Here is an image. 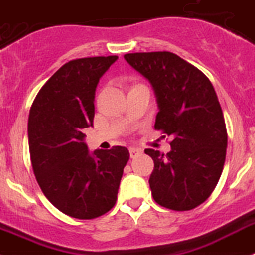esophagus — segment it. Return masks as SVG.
Returning <instances> with one entry per match:
<instances>
[{
    "instance_id": "1",
    "label": "esophagus",
    "mask_w": 255,
    "mask_h": 255,
    "mask_svg": "<svg viewBox=\"0 0 255 255\" xmlns=\"http://www.w3.org/2000/svg\"><path fill=\"white\" fill-rule=\"evenodd\" d=\"M129 152H130V157L134 158V157H136V156H139V154L142 153V149L134 148V147H131V148L129 149Z\"/></svg>"
}]
</instances>
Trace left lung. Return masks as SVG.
I'll list each match as a JSON object with an SVG mask.
<instances>
[{"instance_id":"1","label":"left lung","mask_w":255,"mask_h":255,"mask_svg":"<svg viewBox=\"0 0 255 255\" xmlns=\"http://www.w3.org/2000/svg\"><path fill=\"white\" fill-rule=\"evenodd\" d=\"M124 58L152 85L158 106L154 129L171 138L166 154L144 151L154 162L152 196L164 208L191 210L214 191L225 165L227 130L218 97L209 78L175 54Z\"/></svg>"}]
</instances>
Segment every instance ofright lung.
I'll return each mask as SVG.
<instances>
[{
	"mask_svg": "<svg viewBox=\"0 0 255 255\" xmlns=\"http://www.w3.org/2000/svg\"><path fill=\"white\" fill-rule=\"evenodd\" d=\"M117 58L65 63L30 107L28 142L37 183L56 209L73 218L93 219L110 212L130 157L121 145L90 153L82 132L93 126L98 82Z\"/></svg>",
	"mask_w": 255,
	"mask_h": 255,
	"instance_id": "right-lung-1",
	"label": "right lung"
}]
</instances>
